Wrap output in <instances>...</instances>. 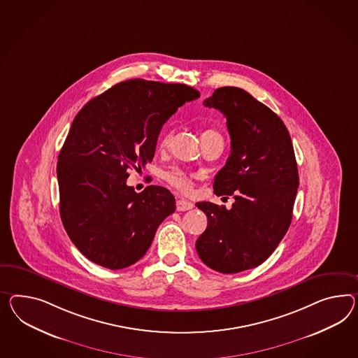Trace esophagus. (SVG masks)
Here are the masks:
<instances>
[{"label":"esophagus","instance_id":"obj_1","mask_svg":"<svg viewBox=\"0 0 358 358\" xmlns=\"http://www.w3.org/2000/svg\"><path fill=\"white\" fill-rule=\"evenodd\" d=\"M193 209L192 202L187 201V200H178L176 201V210L187 211Z\"/></svg>","mask_w":358,"mask_h":358}]
</instances>
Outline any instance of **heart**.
<instances>
[{
	"label": "heart",
	"instance_id": "1",
	"mask_svg": "<svg viewBox=\"0 0 358 358\" xmlns=\"http://www.w3.org/2000/svg\"><path fill=\"white\" fill-rule=\"evenodd\" d=\"M208 135H220L218 132L213 131V129H206L202 132L201 138L203 136H208ZM171 138H173V134L171 132H166L164 134V136L159 140V147L162 149L169 147L170 143H171ZM166 182L170 184L171 187H174L175 189L180 191L182 193H191L192 192L193 188V180H194V176L188 173H185L183 170H179V169H175L169 171L165 175Z\"/></svg>",
	"mask_w": 358,
	"mask_h": 358
}]
</instances>
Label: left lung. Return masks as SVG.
<instances>
[{"mask_svg":"<svg viewBox=\"0 0 358 358\" xmlns=\"http://www.w3.org/2000/svg\"><path fill=\"white\" fill-rule=\"evenodd\" d=\"M203 105L227 120L231 155L213 188L235 202L229 210L196 203L208 217L196 250L213 270L235 274L265 262L285 238L299 188L297 164L285 123L244 90L222 87Z\"/></svg>","mask_w":358,"mask_h":358,"instance_id":"left-lung-1","label":"left lung"}]
</instances>
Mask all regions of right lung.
<instances>
[{
	"label": "right lung",
	"mask_w": 358,
	"mask_h": 358,
	"mask_svg": "<svg viewBox=\"0 0 358 358\" xmlns=\"http://www.w3.org/2000/svg\"><path fill=\"white\" fill-rule=\"evenodd\" d=\"M200 97L185 84L131 79L83 106L58 156L59 213L75 247L97 265L120 270L147 253L158 226L175 211L173 193H136L129 169L152 162L157 138L178 108Z\"/></svg>",
	"instance_id": "right-lung-1"
}]
</instances>
